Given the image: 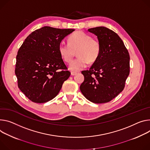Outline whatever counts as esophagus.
Masks as SVG:
<instances>
[{"label":"esophagus","mask_w":150,"mask_h":150,"mask_svg":"<svg viewBox=\"0 0 150 150\" xmlns=\"http://www.w3.org/2000/svg\"><path fill=\"white\" fill-rule=\"evenodd\" d=\"M77 74V72H71V75L72 76H74L75 75Z\"/></svg>","instance_id":"34e87169"}]
</instances>
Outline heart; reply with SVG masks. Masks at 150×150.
Returning a JSON list of instances; mask_svg holds the SVG:
<instances>
[{
    "mask_svg": "<svg viewBox=\"0 0 150 150\" xmlns=\"http://www.w3.org/2000/svg\"><path fill=\"white\" fill-rule=\"evenodd\" d=\"M67 42L59 44V52L64 62L70 63L76 51L78 57L69 66L71 71L77 72L84 69L88 62L92 63L96 62L100 55V42L83 32L78 31L72 34L68 38Z\"/></svg>",
    "mask_w": 150,
    "mask_h": 150,
    "instance_id": "obj_1",
    "label": "heart"
}]
</instances>
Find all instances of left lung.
<instances>
[{"label":"left lung","mask_w":150,"mask_h":150,"mask_svg":"<svg viewBox=\"0 0 150 150\" xmlns=\"http://www.w3.org/2000/svg\"><path fill=\"white\" fill-rule=\"evenodd\" d=\"M97 36L101 51L88 71H83L84 82L80 90L95 103L111 101L122 91L130 72L129 52L119 36L105 27L88 29Z\"/></svg>","instance_id":"left-lung-1"}]
</instances>
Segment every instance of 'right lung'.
Wrapping results in <instances>:
<instances>
[{
	"instance_id": "add662e5",
	"label": "right lung",
	"mask_w": 150,
	"mask_h": 150,
	"mask_svg": "<svg viewBox=\"0 0 150 150\" xmlns=\"http://www.w3.org/2000/svg\"><path fill=\"white\" fill-rule=\"evenodd\" d=\"M74 30L44 26L24 40L17 55L15 74L18 88L31 101L41 103L51 100L71 75L59 45Z\"/></svg>"
}]
</instances>
